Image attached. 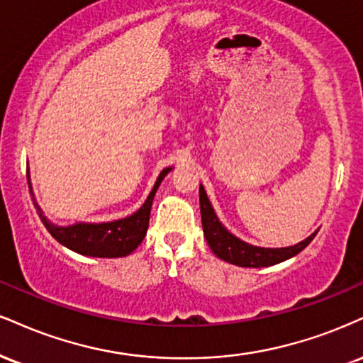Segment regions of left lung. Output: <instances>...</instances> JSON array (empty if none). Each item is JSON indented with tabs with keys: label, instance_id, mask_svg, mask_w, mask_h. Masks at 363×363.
<instances>
[{
	"label": "left lung",
	"instance_id": "obj_1",
	"mask_svg": "<svg viewBox=\"0 0 363 363\" xmlns=\"http://www.w3.org/2000/svg\"><path fill=\"white\" fill-rule=\"evenodd\" d=\"M199 204H201V221H203V231L209 248L216 257L221 260L230 262V264L240 265V267H269L276 265L279 262H284L291 257L298 255L301 250H304L316 233L308 237L303 242H299L294 247L286 248H262L253 247L242 240L231 235L223 225L220 223L218 216L213 211L211 203H209L206 191L203 186H199Z\"/></svg>",
	"mask_w": 363,
	"mask_h": 363
}]
</instances>
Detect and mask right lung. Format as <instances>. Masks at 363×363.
<instances>
[{"label": "right lung", "instance_id": "obj_1", "mask_svg": "<svg viewBox=\"0 0 363 363\" xmlns=\"http://www.w3.org/2000/svg\"><path fill=\"white\" fill-rule=\"evenodd\" d=\"M170 167L164 169L160 176L157 177V182L148 194V198L143 206L133 213L132 216L123 218V220L110 221V223H76L71 226H55L50 223L45 216H43L42 209L38 204H33L37 208L38 216H40L43 226L49 230V233L54 237L57 242L62 243L64 247L71 248V250L81 253V255L89 257H103V259H116V257L130 255L135 248H137L142 240L145 238L148 220H150V208L154 196L159 189L162 179L167 176ZM27 179L28 170H27ZM30 194H32V186H30Z\"/></svg>", "mask_w": 363, "mask_h": 363}]
</instances>
